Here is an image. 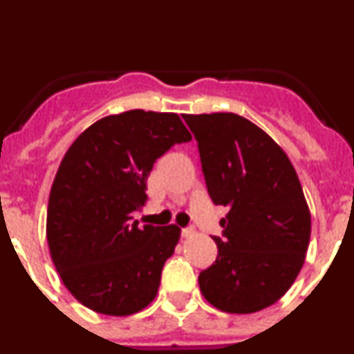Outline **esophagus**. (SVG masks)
Segmentation results:
<instances>
[{
	"label": "esophagus",
	"instance_id": "obj_1",
	"mask_svg": "<svg viewBox=\"0 0 354 354\" xmlns=\"http://www.w3.org/2000/svg\"><path fill=\"white\" fill-rule=\"evenodd\" d=\"M180 234H183V237H192L193 234H195V228L193 227H186L180 230Z\"/></svg>",
	"mask_w": 354,
	"mask_h": 354
}]
</instances>
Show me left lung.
Listing matches in <instances>:
<instances>
[{"label":"left lung","mask_w":354,"mask_h":354,"mask_svg":"<svg viewBox=\"0 0 354 354\" xmlns=\"http://www.w3.org/2000/svg\"><path fill=\"white\" fill-rule=\"evenodd\" d=\"M220 221L218 257L198 274L212 306L252 314L289 290L305 262L310 212L292 162L261 127L234 113L184 115Z\"/></svg>","instance_id":"8db88e82"}]
</instances>
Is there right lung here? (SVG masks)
<instances>
[{
	"mask_svg": "<svg viewBox=\"0 0 354 354\" xmlns=\"http://www.w3.org/2000/svg\"><path fill=\"white\" fill-rule=\"evenodd\" d=\"M192 140L179 115L131 109L92 124L67 150L48 205V243L65 287L84 306L131 315L156 298L177 225H140L147 177L175 143Z\"/></svg>",
	"mask_w": 354,
	"mask_h": 354,
	"instance_id": "1",
	"label": "right lung"
}]
</instances>
